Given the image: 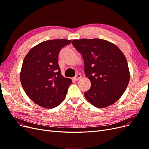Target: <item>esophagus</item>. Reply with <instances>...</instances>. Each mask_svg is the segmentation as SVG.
Instances as JSON below:
<instances>
[{
	"label": "esophagus",
	"instance_id": "34e87169",
	"mask_svg": "<svg viewBox=\"0 0 149 149\" xmlns=\"http://www.w3.org/2000/svg\"><path fill=\"white\" fill-rule=\"evenodd\" d=\"M81 78V75L80 74H79V73H78V74H76V76H74V78H73V79H74V81H78V80H79Z\"/></svg>",
	"mask_w": 149,
	"mask_h": 149
}]
</instances>
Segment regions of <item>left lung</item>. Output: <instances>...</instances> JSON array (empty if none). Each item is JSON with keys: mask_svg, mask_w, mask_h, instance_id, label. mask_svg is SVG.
<instances>
[{"mask_svg": "<svg viewBox=\"0 0 149 149\" xmlns=\"http://www.w3.org/2000/svg\"><path fill=\"white\" fill-rule=\"evenodd\" d=\"M72 44L81 54L84 73L91 83L84 93L86 100L99 108L116 102L127 88L130 78L123 53L113 43L99 38L74 40Z\"/></svg>", "mask_w": 149, "mask_h": 149, "instance_id": "obj_1", "label": "left lung"}]
</instances>
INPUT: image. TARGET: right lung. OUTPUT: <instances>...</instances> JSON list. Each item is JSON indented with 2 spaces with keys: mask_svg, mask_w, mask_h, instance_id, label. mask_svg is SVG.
<instances>
[{
  "mask_svg": "<svg viewBox=\"0 0 149 149\" xmlns=\"http://www.w3.org/2000/svg\"><path fill=\"white\" fill-rule=\"evenodd\" d=\"M71 40H47L31 48L24 58L20 81L25 93L37 104L51 109L65 100L72 83L61 75L58 57Z\"/></svg>",
  "mask_w": 149,
  "mask_h": 149,
  "instance_id": "right-lung-1",
  "label": "right lung"
}]
</instances>
